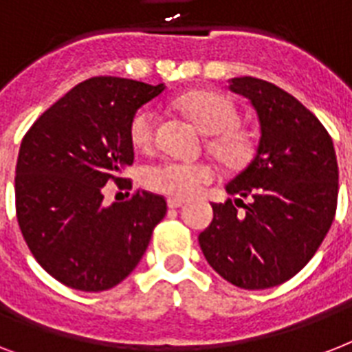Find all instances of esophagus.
Returning <instances> with one entry per match:
<instances>
[{
    "mask_svg": "<svg viewBox=\"0 0 352 352\" xmlns=\"http://www.w3.org/2000/svg\"><path fill=\"white\" fill-rule=\"evenodd\" d=\"M186 203V199L184 197H168V206L170 208H179L182 204Z\"/></svg>",
    "mask_w": 352,
    "mask_h": 352,
    "instance_id": "esophagus-1",
    "label": "esophagus"
}]
</instances>
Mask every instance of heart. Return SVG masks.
<instances>
[{
	"label": "heart",
	"instance_id": "obj_1",
	"mask_svg": "<svg viewBox=\"0 0 352 352\" xmlns=\"http://www.w3.org/2000/svg\"><path fill=\"white\" fill-rule=\"evenodd\" d=\"M179 107L210 138V149L226 164L241 166L250 159L252 142L237 127L239 115L226 96L210 91H193L179 98ZM157 113L151 106L140 107L129 122V138L137 149H148L155 140ZM217 177L210 162L166 159L144 171L146 186L171 197H188Z\"/></svg>",
	"mask_w": 352,
	"mask_h": 352
}]
</instances>
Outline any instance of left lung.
Masks as SVG:
<instances>
[{"mask_svg": "<svg viewBox=\"0 0 352 352\" xmlns=\"http://www.w3.org/2000/svg\"><path fill=\"white\" fill-rule=\"evenodd\" d=\"M228 89L250 100L261 137L250 164L226 184L234 201L212 204L214 219L199 245L232 285L270 289L311 261L333 225L336 151L322 122L278 85L241 76L228 80Z\"/></svg>", "mask_w": 352, "mask_h": 352, "instance_id": "8db88e82", "label": "left lung"}]
</instances>
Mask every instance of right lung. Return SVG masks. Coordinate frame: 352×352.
I'll return each mask as SVG.
<instances>
[{
    "instance_id": "right-lung-1",
    "label": "right lung",
    "mask_w": 352,
    "mask_h": 352,
    "mask_svg": "<svg viewBox=\"0 0 352 352\" xmlns=\"http://www.w3.org/2000/svg\"><path fill=\"white\" fill-rule=\"evenodd\" d=\"M164 89L95 76L52 104L21 140L19 228L36 261L60 283L84 292L113 289L135 270L164 219L160 195L137 192L106 206L102 193L109 181H126L122 171L135 159L129 122Z\"/></svg>"
}]
</instances>
